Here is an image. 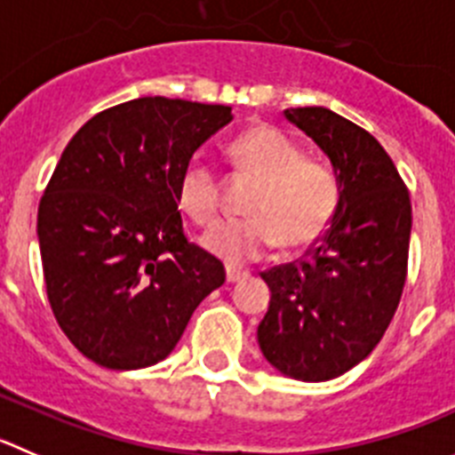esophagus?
Wrapping results in <instances>:
<instances>
[{
	"label": "esophagus",
	"instance_id": "1",
	"mask_svg": "<svg viewBox=\"0 0 455 455\" xmlns=\"http://www.w3.org/2000/svg\"><path fill=\"white\" fill-rule=\"evenodd\" d=\"M247 271L235 269V267H227V283H237V280L247 278Z\"/></svg>",
	"mask_w": 455,
	"mask_h": 455
}]
</instances>
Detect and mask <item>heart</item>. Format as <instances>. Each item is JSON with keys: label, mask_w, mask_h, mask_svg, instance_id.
I'll list each match as a JSON object with an SVG mask.
<instances>
[{"label": "heart", "mask_w": 455, "mask_h": 455, "mask_svg": "<svg viewBox=\"0 0 455 455\" xmlns=\"http://www.w3.org/2000/svg\"><path fill=\"white\" fill-rule=\"evenodd\" d=\"M231 164L253 181L244 199L249 218L224 220L202 237L206 251L231 265L258 260L275 242L285 249H303L328 231L341 199L339 177L330 164L303 150L271 125H253L227 148ZM180 206L197 224L218 213L220 181L215 170L193 159L177 188Z\"/></svg>", "instance_id": "1"}]
</instances>
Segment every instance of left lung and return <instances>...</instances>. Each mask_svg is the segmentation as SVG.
<instances>
[{"instance_id": "8db88e82", "label": "left lung", "mask_w": 455, "mask_h": 455, "mask_svg": "<svg viewBox=\"0 0 455 455\" xmlns=\"http://www.w3.org/2000/svg\"><path fill=\"white\" fill-rule=\"evenodd\" d=\"M285 116L330 156L341 199L299 262L260 274L271 300L258 343L283 375L328 381L363 362L393 321L409 267L411 197L371 132L325 108Z\"/></svg>"}]
</instances>
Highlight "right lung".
<instances>
[{"label": "right lung", "instance_id": "add662e5", "mask_svg": "<svg viewBox=\"0 0 455 455\" xmlns=\"http://www.w3.org/2000/svg\"><path fill=\"white\" fill-rule=\"evenodd\" d=\"M231 118L228 105L146 96L89 118L62 152L37 208L42 269L55 321L93 363L165 359L227 280L186 237L177 188Z\"/></svg>", "mask_w": 455, "mask_h": 455}]
</instances>
